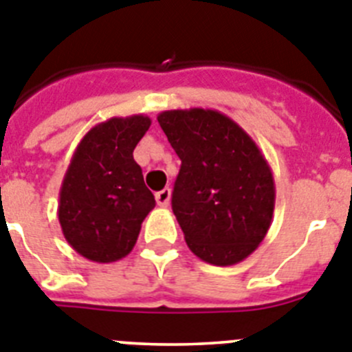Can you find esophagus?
Instances as JSON below:
<instances>
[{
  "instance_id": "obj_1",
  "label": "esophagus",
  "mask_w": 352,
  "mask_h": 352,
  "mask_svg": "<svg viewBox=\"0 0 352 352\" xmlns=\"http://www.w3.org/2000/svg\"><path fill=\"white\" fill-rule=\"evenodd\" d=\"M156 205L165 208V206H169V201H170V188H164V190L156 192Z\"/></svg>"
}]
</instances>
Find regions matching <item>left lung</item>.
Wrapping results in <instances>:
<instances>
[{"label":"left lung","mask_w":352,"mask_h":352,"mask_svg":"<svg viewBox=\"0 0 352 352\" xmlns=\"http://www.w3.org/2000/svg\"><path fill=\"white\" fill-rule=\"evenodd\" d=\"M156 119L182 160L173 212L190 251L219 267L245 260L274 213V178L260 147L217 110H165Z\"/></svg>","instance_id":"obj_1"}]
</instances>
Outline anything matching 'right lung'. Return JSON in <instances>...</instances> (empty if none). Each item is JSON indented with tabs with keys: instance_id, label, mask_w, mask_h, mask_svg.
Returning <instances> with one entry per match:
<instances>
[{
	"instance_id": "add662e5",
	"label": "right lung",
	"mask_w": 352,
	"mask_h": 352,
	"mask_svg": "<svg viewBox=\"0 0 352 352\" xmlns=\"http://www.w3.org/2000/svg\"><path fill=\"white\" fill-rule=\"evenodd\" d=\"M151 126L147 116L112 117L80 140L60 187L58 221L65 240L90 262L131 253L155 196L133 149Z\"/></svg>"
}]
</instances>
